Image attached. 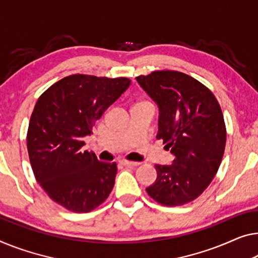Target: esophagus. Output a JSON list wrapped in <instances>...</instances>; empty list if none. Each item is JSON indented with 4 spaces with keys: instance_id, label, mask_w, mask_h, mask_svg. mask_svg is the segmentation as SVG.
<instances>
[{
    "instance_id": "34e87169",
    "label": "esophagus",
    "mask_w": 258,
    "mask_h": 258,
    "mask_svg": "<svg viewBox=\"0 0 258 258\" xmlns=\"http://www.w3.org/2000/svg\"><path fill=\"white\" fill-rule=\"evenodd\" d=\"M119 162H120V164H122V166L128 167V168H134V167L139 166V163L138 162H133V161H127V160H121V161H119Z\"/></svg>"
}]
</instances>
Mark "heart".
<instances>
[{
    "instance_id": "1",
    "label": "heart",
    "mask_w": 258,
    "mask_h": 258,
    "mask_svg": "<svg viewBox=\"0 0 258 258\" xmlns=\"http://www.w3.org/2000/svg\"><path fill=\"white\" fill-rule=\"evenodd\" d=\"M141 103H146V102H141ZM141 103H139V104H141Z\"/></svg>"
}]
</instances>
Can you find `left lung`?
I'll return each instance as SVG.
<instances>
[{
	"instance_id": "1",
	"label": "left lung",
	"mask_w": 258,
	"mask_h": 258,
	"mask_svg": "<svg viewBox=\"0 0 258 258\" xmlns=\"http://www.w3.org/2000/svg\"><path fill=\"white\" fill-rule=\"evenodd\" d=\"M159 106V131L175 159L155 164L156 180L146 191L164 206H180L199 197L212 182L226 146L221 107L209 88L176 71L136 78Z\"/></svg>"
}]
</instances>
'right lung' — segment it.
Returning a JSON list of instances; mask_svg holds the SVG:
<instances>
[{
  "label": "right lung",
  "mask_w": 258,
  "mask_h": 258,
  "mask_svg": "<svg viewBox=\"0 0 258 258\" xmlns=\"http://www.w3.org/2000/svg\"><path fill=\"white\" fill-rule=\"evenodd\" d=\"M130 84L127 78L69 75L34 105L26 137L31 167L48 197L68 211L90 212L113 189L116 162H102L83 151V139Z\"/></svg>",
  "instance_id": "add662e5"
}]
</instances>
